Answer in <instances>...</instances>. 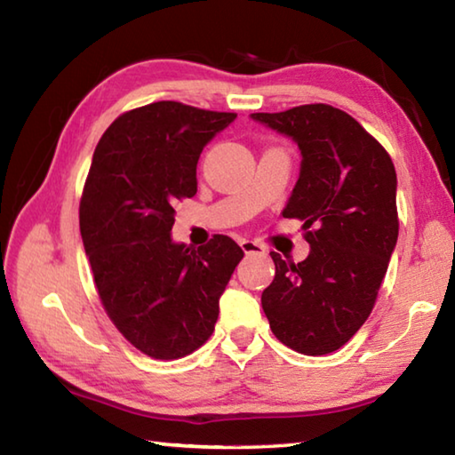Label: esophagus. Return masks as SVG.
Returning a JSON list of instances; mask_svg holds the SVG:
<instances>
[{
	"mask_svg": "<svg viewBox=\"0 0 455 455\" xmlns=\"http://www.w3.org/2000/svg\"><path fill=\"white\" fill-rule=\"evenodd\" d=\"M241 249L244 251V255H265V252H267L263 244H259L255 241H249V238H243Z\"/></svg>",
	"mask_w": 455,
	"mask_h": 455,
	"instance_id": "obj_1",
	"label": "esophagus"
}]
</instances>
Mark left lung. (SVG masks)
I'll use <instances>...</instances> for the list:
<instances>
[{"instance_id": "left-lung-1", "label": "left lung", "mask_w": 455, "mask_h": 455, "mask_svg": "<svg viewBox=\"0 0 455 455\" xmlns=\"http://www.w3.org/2000/svg\"><path fill=\"white\" fill-rule=\"evenodd\" d=\"M301 150L284 219L303 220L311 252L287 263L271 252L275 279L260 303L275 337L303 355L343 347L371 313L395 249L397 176L383 146L327 104L251 114Z\"/></svg>"}]
</instances>
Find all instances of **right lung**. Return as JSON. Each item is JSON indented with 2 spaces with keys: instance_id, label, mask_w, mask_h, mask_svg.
Listing matches in <instances>:
<instances>
[{
  "instance_id": "right-lung-1",
  "label": "right lung",
  "mask_w": 455,
  "mask_h": 455,
  "mask_svg": "<svg viewBox=\"0 0 455 455\" xmlns=\"http://www.w3.org/2000/svg\"><path fill=\"white\" fill-rule=\"evenodd\" d=\"M236 118L154 102L112 122L94 150L80 233L108 317L152 359L190 355L212 335L219 299L244 252L217 235L174 243V204L196 195L200 152Z\"/></svg>"
}]
</instances>
